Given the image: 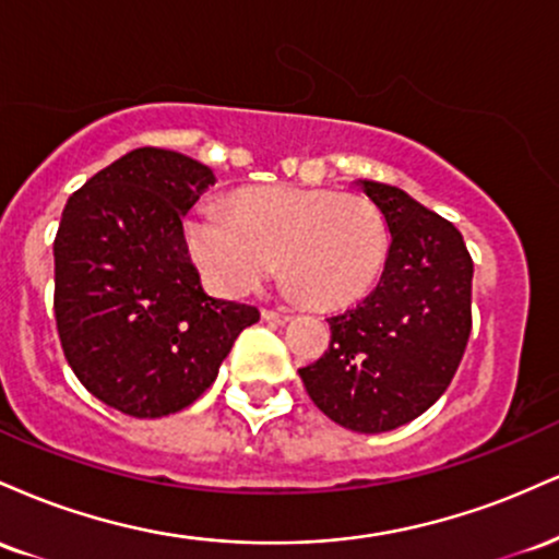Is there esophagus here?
Here are the masks:
<instances>
[{
  "mask_svg": "<svg viewBox=\"0 0 559 559\" xmlns=\"http://www.w3.org/2000/svg\"><path fill=\"white\" fill-rule=\"evenodd\" d=\"M262 318L271 320V323H286L292 316H286V312H275V310H262Z\"/></svg>",
  "mask_w": 559,
  "mask_h": 559,
  "instance_id": "esophagus-1",
  "label": "esophagus"
}]
</instances>
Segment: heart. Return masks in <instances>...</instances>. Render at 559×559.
Wrapping results in <instances>:
<instances>
[{"label": "heart", "instance_id": "heart-1", "mask_svg": "<svg viewBox=\"0 0 559 559\" xmlns=\"http://www.w3.org/2000/svg\"><path fill=\"white\" fill-rule=\"evenodd\" d=\"M199 275L221 297H243L275 271L318 307L365 297L386 258V228L368 199L278 183L243 189L228 210L199 204L183 221Z\"/></svg>", "mask_w": 559, "mask_h": 559}]
</instances>
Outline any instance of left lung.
I'll use <instances>...</instances> for the list:
<instances>
[{
  "label": "left lung",
  "mask_w": 559,
  "mask_h": 559,
  "mask_svg": "<svg viewBox=\"0 0 559 559\" xmlns=\"http://www.w3.org/2000/svg\"><path fill=\"white\" fill-rule=\"evenodd\" d=\"M357 183L386 221V265L360 305L329 318V349L299 376L333 423L383 433L426 413L457 373L471 336L473 260L463 234L407 191Z\"/></svg>",
  "instance_id": "1"
}]
</instances>
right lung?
I'll list each match as a JSON object with an SVG mask.
<instances>
[{"label": "right lung", "mask_w": 559, "mask_h": 559, "mask_svg": "<svg viewBox=\"0 0 559 559\" xmlns=\"http://www.w3.org/2000/svg\"><path fill=\"white\" fill-rule=\"evenodd\" d=\"M215 183L181 152L141 146L68 199L55 236V318L73 373L99 402L163 418L217 378L258 307L210 297L183 215Z\"/></svg>", "instance_id": "1"}]
</instances>
